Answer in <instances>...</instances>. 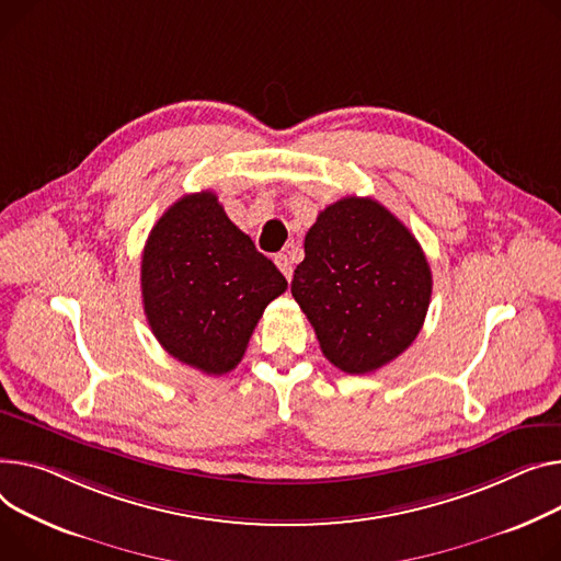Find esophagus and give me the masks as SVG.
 <instances>
[{
  "instance_id": "34e87169",
  "label": "esophagus",
  "mask_w": 561,
  "mask_h": 561,
  "mask_svg": "<svg viewBox=\"0 0 561 561\" xmlns=\"http://www.w3.org/2000/svg\"><path fill=\"white\" fill-rule=\"evenodd\" d=\"M275 264H277V268L284 273V277H286V279H290V277H293V261H290V256H288L286 252L275 254Z\"/></svg>"
}]
</instances>
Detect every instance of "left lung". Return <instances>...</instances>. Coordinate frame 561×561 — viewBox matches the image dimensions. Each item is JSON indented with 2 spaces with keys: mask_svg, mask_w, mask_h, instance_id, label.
<instances>
[{
  "mask_svg": "<svg viewBox=\"0 0 561 561\" xmlns=\"http://www.w3.org/2000/svg\"><path fill=\"white\" fill-rule=\"evenodd\" d=\"M431 290L417 239L381 203L358 196L318 214L290 282L322 354L347 375L375 371L413 345Z\"/></svg>",
  "mask_w": 561,
  "mask_h": 561,
  "instance_id": "8db88e82",
  "label": "left lung"
}]
</instances>
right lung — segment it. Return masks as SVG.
Wrapping results in <instances>:
<instances>
[{
    "mask_svg": "<svg viewBox=\"0 0 561 561\" xmlns=\"http://www.w3.org/2000/svg\"><path fill=\"white\" fill-rule=\"evenodd\" d=\"M286 286L214 192L173 203L144 245L146 320L173 358L205 375H226L241 363L259 318Z\"/></svg>",
    "mask_w": 561,
    "mask_h": 561,
    "instance_id": "1",
    "label": "right lung"
}]
</instances>
